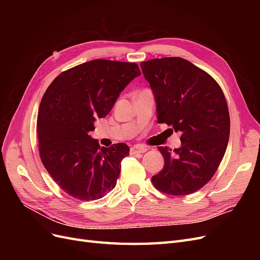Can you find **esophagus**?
<instances>
[{
	"instance_id": "obj_1",
	"label": "esophagus",
	"mask_w": 260,
	"mask_h": 260,
	"mask_svg": "<svg viewBox=\"0 0 260 260\" xmlns=\"http://www.w3.org/2000/svg\"><path fill=\"white\" fill-rule=\"evenodd\" d=\"M147 151L146 147L143 146H140V145H136V146H132L130 148V154L131 155H138V154H143Z\"/></svg>"
}]
</instances>
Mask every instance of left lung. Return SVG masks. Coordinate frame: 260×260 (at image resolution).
<instances>
[{
    "mask_svg": "<svg viewBox=\"0 0 260 260\" xmlns=\"http://www.w3.org/2000/svg\"><path fill=\"white\" fill-rule=\"evenodd\" d=\"M157 104V121L181 132L180 148L159 146L165 165L152 177L157 190L175 196L199 191L214 177L230 136L224 94L209 74L181 57L141 62Z\"/></svg>",
    "mask_w": 260,
    "mask_h": 260,
    "instance_id": "left-lung-1",
    "label": "left lung"
}]
</instances>
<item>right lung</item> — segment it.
<instances>
[{"label": "right lung", "instance_id": "obj_1", "mask_svg": "<svg viewBox=\"0 0 260 260\" xmlns=\"http://www.w3.org/2000/svg\"><path fill=\"white\" fill-rule=\"evenodd\" d=\"M136 62L94 59L59 74L39 107L37 131L43 166L62 191L81 201L102 199L116 186L124 143L101 147L89 132L140 76Z\"/></svg>", "mask_w": 260, "mask_h": 260}]
</instances>
